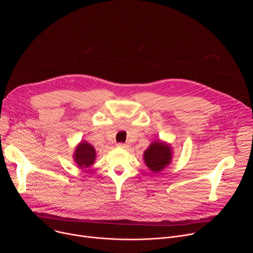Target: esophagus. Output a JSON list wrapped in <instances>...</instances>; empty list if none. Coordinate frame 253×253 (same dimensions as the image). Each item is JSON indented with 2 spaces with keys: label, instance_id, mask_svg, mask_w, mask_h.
<instances>
[{
  "label": "esophagus",
  "instance_id": "34e87169",
  "mask_svg": "<svg viewBox=\"0 0 253 253\" xmlns=\"http://www.w3.org/2000/svg\"><path fill=\"white\" fill-rule=\"evenodd\" d=\"M117 146H118L119 148H126V147H127L126 144H125V143H122V142L118 143V144H117Z\"/></svg>",
  "mask_w": 253,
  "mask_h": 253
}]
</instances>
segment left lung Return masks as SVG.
Wrapping results in <instances>:
<instances>
[{"mask_svg":"<svg viewBox=\"0 0 253 253\" xmlns=\"http://www.w3.org/2000/svg\"><path fill=\"white\" fill-rule=\"evenodd\" d=\"M144 162L154 173L160 172L168 166L172 160L171 147L162 141H154L144 151Z\"/></svg>","mask_w":253,"mask_h":253,"instance_id":"left-lung-1","label":"left lung"}]
</instances>
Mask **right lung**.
<instances>
[{
	"mask_svg": "<svg viewBox=\"0 0 253 253\" xmlns=\"http://www.w3.org/2000/svg\"><path fill=\"white\" fill-rule=\"evenodd\" d=\"M96 159L95 148L88 142H80L75 149L74 161L79 168H86L91 166Z\"/></svg>",
	"mask_w": 253,
	"mask_h": 253,
	"instance_id": "obj_1",
	"label": "right lung"
}]
</instances>
